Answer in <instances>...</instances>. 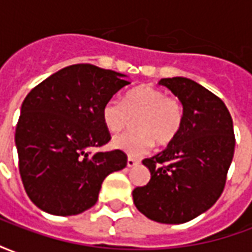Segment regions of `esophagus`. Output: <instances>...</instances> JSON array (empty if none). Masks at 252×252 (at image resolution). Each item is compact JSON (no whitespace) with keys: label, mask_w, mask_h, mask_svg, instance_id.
I'll use <instances>...</instances> for the list:
<instances>
[{"label":"esophagus","mask_w":252,"mask_h":252,"mask_svg":"<svg viewBox=\"0 0 252 252\" xmlns=\"http://www.w3.org/2000/svg\"><path fill=\"white\" fill-rule=\"evenodd\" d=\"M137 163H139V160H136L135 158H131V157L126 160V166H128V167H133V166H136Z\"/></svg>","instance_id":"34e87169"}]
</instances>
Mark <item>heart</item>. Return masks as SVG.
Wrapping results in <instances>:
<instances>
[{"label":"heart","mask_w":252,"mask_h":252,"mask_svg":"<svg viewBox=\"0 0 252 252\" xmlns=\"http://www.w3.org/2000/svg\"><path fill=\"white\" fill-rule=\"evenodd\" d=\"M136 119L137 131L113 139V146L131 157H140L154 143L167 146L180 133L184 124V105L175 95L153 86H140L126 94L123 101L110 98L102 108V120L112 133H119Z\"/></svg>","instance_id":"b5f03b06"}]
</instances>
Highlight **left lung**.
I'll use <instances>...</instances> for the list:
<instances>
[{"instance_id":"obj_1","label":"left lung","mask_w":252,"mask_h":252,"mask_svg":"<svg viewBox=\"0 0 252 252\" xmlns=\"http://www.w3.org/2000/svg\"><path fill=\"white\" fill-rule=\"evenodd\" d=\"M184 105V124L166 150L143 159L147 185L132 191L143 215L182 224L208 211L221 195L235 151L232 117L216 94L189 78H163Z\"/></svg>"}]
</instances>
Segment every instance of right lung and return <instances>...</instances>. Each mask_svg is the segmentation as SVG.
<instances>
[{
  "mask_svg": "<svg viewBox=\"0 0 252 252\" xmlns=\"http://www.w3.org/2000/svg\"><path fill=\"white\" fill-rule=\"evenodd\" d=\"M93 64L59 70L31 90L16 126L19 171L31 201L72 216L97 202L104 180L126 166L121 150L92 153L110 140L102 108L131 82Z\"/></svg>",
  "mask_w": 252,
  "mask_h": 252,
  "instance_id": "right-lung-1",
  "label": "right lung"
}]
</instances>
